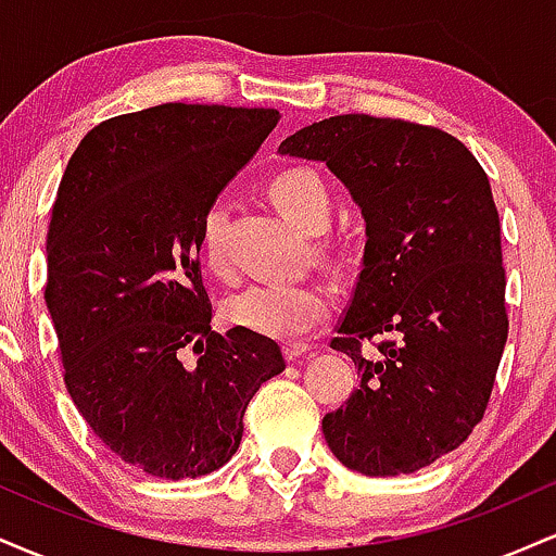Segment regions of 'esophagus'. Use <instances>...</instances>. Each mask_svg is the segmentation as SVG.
<instances>
[{"instance_id": "34e87169", "label": "esophagus", "mask_w": 556, "mask_h": 556, "mask_svg": "<svg viewBox=\"0 0 556 556\" xmlns=\"http://www.w3.org/2000/svg\"><path fill=\"white\" fill-rule=\"evenodd\" d=\"M308 344L305 342H287L285 344V358L287 361H298V358H303L305 353H308Z\"/></svg>"}]
</instances>
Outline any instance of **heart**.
Segmentation results:
<instances>
[{"instance_id":"1","label":"heart","mask_w":556,"mask_h":556,"mask_svg":"<svg viewBox=\"0 0 556 556\" xmlns=\"http://www.w3.org/2000/svg\"><path fill=\"white\" fill-rule=\"evenodd\" d=\"M271 201L277 203L285 219L303 232H321L329 225L331 198L321 177L311 169H287L274 177ZM225 208L214 203L201 222L203 258L212 271L225 274L227 261L222 251V232H225ZM331 311V295L327 287L314 282H256L232 295L225 303L229 324L251 329L271 340H295L316 329Z\"/></svg>"}]
</instances>
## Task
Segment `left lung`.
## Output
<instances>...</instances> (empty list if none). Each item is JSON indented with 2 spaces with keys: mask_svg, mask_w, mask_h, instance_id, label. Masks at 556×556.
<instances>
[{
  "mask_svg": "<svg viewBox=\"0 0 556 556\" xmlns=\"http://www.w3.org/2000/svg\"><path fill=\"white\" fill-rule=\"evenodd\" d=\"M279 154L327 164L366 222L363 269L331 340L361 381L324 416V439L363 476L416 473L483 418L507 342L486 172L450 132L368 114L300 127ZM384 333L363 356L362 340Z\"/></svg>",
  "mask_w": 556,
  "mask_h": 556,
  "instance_id": "8db88e82",
  "label": "left lung"
}]
</instances>
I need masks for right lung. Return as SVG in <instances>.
<instances>
[{
    "instance_id": "obj_1",
    "label": "right lung",
    "mask_w": 556,
    "mask_h": 556,
    "mask_svg": "<svg viewBox=\"0 0 556 556\" xmlns=\"http://www.w3.org/2000/svg\"><path fill=\"white\" fill-rule=\"evenodd\" d=\"M277 110L159 104L96 125L47 238V308L70 397L96 437L143 473L180 481L238 452L242 416L285 371L279 344L212 331L201 222L277 125ZM185 349L199 361L181 363Z\"/></svg>"
}]
</instances>
